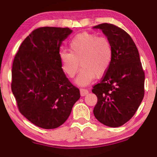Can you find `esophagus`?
<instances>
[{
  "instance_id": "34e87169",
  "label": "esophagus",
  "mask_w": 157,
  "mask_h": 157,
  "mask_svg": "<svg viewBox=\"0 0 157 157\" xmlns=\"http://www.w3.org/2000/svg\"><path fill=\"white\" fill-rule=\"evenodd\" d=\"M79 91H80V95H82V96H84V95H86V94H89V91L87 89H80Z\"/></svg>"
}]
</instances>
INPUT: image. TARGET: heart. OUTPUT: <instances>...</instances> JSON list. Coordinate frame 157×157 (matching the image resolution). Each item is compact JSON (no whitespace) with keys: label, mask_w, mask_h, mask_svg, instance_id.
<instances>
[{"label":"heart","mask_w":157,"mask_h":157,"mask_svg":"<svg viewBox=\"0 0 157 157\" xmlns=\"http://www.w3.org/2000/svg\"><path fill=\"white\" fill-rule=\"evenodd\" d=\"M69 49L70 52L62 50L59 52L62 68L67 76L72 78L80 64L82 69L75 82L81 86L89 84L95 77L100 78L104 75L113 60L110 41L95 34H77L69 43Z\"/></svg>","instance_id":"obj_1"}]
</instances>
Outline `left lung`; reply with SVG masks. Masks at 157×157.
Masks as SVG:
<instances>
[{
  "label": "left lung",
  "mask_w": 157,
  "mask_h": 157,
  "mask_svg": "<svg viewBox=\"0 0 157 157\" xmlns=\"http://www.w3.org/2000/svg\"><path fill=\"white\" fill-rule=\"evenodd\" d=\"M93 28L102 30L113 49L110 68L92 90L98 98L94 114L105 125L118 127L132 118L141 103L145 73L139 50L125 31L110 23Z\"/></svg>",
  "instance_id": "left-lung-1"
}]
</instances>
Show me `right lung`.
Returning a JSON list of instances; mask_svg holds the SVG:
<instances>
[{"mask_svg": "<svg viewBox=\"0 0 157 157\" xmlns=\"http://www.w3.org/2000/svg\"><path fill=\"white\" fill-rule=\"evenodd\" d=\"M72 32L68 28L36 29L22 42L13 62L12 91L18 109L41 128L64 123L80 98L59 58L61 45Z\"/></svg>", "mask_w": 157, "mask_h": 157, "instance_id": "add662e5", "label": "right lung"}]
</instances>
